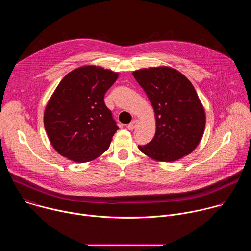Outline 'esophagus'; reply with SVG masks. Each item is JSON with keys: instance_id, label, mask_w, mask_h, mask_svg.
I'll return each mask as SVG.
<instances>
[{"instance_id": "34e87169", "label": "esophagus", "mask_w": 251, "mask_h": 251, "mask_svg": "<svg viewBox=\"0 0 251 251\" xmlns=\"http://www.w3.org/2000/svg\"><path fill=\"white\" fill-rule=\"evenodd\" d=\"M139 125V120H137V119H135V120H133L130 124H128V126H127V128L129 129V130H134L137 126Z\"/></svg>"}]
</instances>
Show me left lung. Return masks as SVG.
<instances>
[{
  "instance_id": "obj_1",
  "label": "left lung",
  "mask_w": 251,
  "mask_h": 251,
  "mask_svg": "<svg viewBox=\"0 0 251 251\" xmlns=\"http://www.w3.org/2000/svg\"><path fill=\"white\" fill-rule=\"evenodd\" d=\"M155 112L156 133L139 150L158 162H174L191 154L202 138L205 112L192 82L169 66L142 68L132 74Z\"/></svg>"
}]
</instances>
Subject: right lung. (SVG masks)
I'll list each match as a JSON object with an SVG mask.
<instances>
[{"label": "right lung", "mask_w": 251, "mask_h": 251, "mask_svg": "<svg viewBox=\"0 0 251 251\" xmlns=\"http://www.w3.org/2000/svg\"><path fill=\"white\" fill-rule=\"evenodd\" d=\"M118 75L98 65H84L62 78L44 113L48 137L58 154L86 163L109 148L118 127L104 94Z\"/></svg>", "instance_id": "1"}]
</instances>
